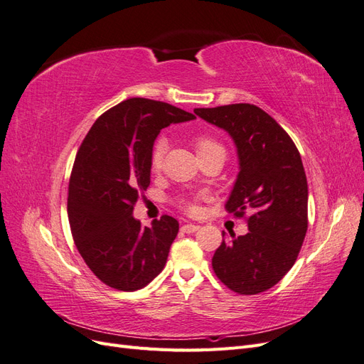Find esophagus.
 Returning <instances> with one entry per match:
<instances>
[{"label":"esophagus","mask_w":364,"mask_h":364,"mask_svg":"<svg viewBox=\"0 0 364 364\" xmlns=\"http://www.w3.org/2000/svg\"><path fill=\"white\" fill-rule=\"evenodd\" d=\"M197 229H199V226L193 225V223H186V225H183V226L181 228L182 232H185V234H193V232H196Z\"/></svg>","instance_id":"obj_1"}]
</instances>
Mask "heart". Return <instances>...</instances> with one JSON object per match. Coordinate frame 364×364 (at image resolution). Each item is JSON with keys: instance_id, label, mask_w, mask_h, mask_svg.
Returning a JSON list of instances; mask_svg holds the SVG:
<instances>
[{"instance_id": "obj_1", "label": "heart", "mask_w": 364, "mask_h": 364, "mask_svg": "<svg viewBox=\"0 0 364 364\" xmlns=\"http://www.w3.org/2000/svg\"><path fill=\"white\" fill-rule=\"evenodd\" d=\"M193 146L197 153V158L205 156V155H211V153H223L225 155L223 146L211 136L197 135L193 139ZM167 149H168V141L165 138H159L155 144H153V149L150 153V167L153 171H159L162 168L164 156H165V153H167ZM182 208L186 213H193L196 209V206H193L190 203H183V202H182Z\"/></svg>"}]
</instances>
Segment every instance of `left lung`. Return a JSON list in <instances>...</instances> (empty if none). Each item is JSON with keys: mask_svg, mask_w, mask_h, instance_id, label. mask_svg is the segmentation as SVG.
I'll use <instances>...</instances> for the list:
<instances>
[{"mask_svg": "<svg viewBox=\"0 0 364 364\" xmlns=\"http://www.w3.org/2000/svg\"><path fill=\"white\" fill-rule=\"evenodd\" d=\"M194 112L235 141L240 173L226 209L245 217L249 228L246 235L222 241L213 257L214 273L237 294L266 291L293 267L308 229V185L299 150L255 105Z\"/></svg>", "mask_w": 364, "mask_h": 364, "instance_id": "obj_1", "label": "left lung"}]
</instances>
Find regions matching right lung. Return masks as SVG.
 Returning <instances> with one entry per match:
<instances>
[{
	"label": "right lung",
	"mask_w": 364,
	"mask_h": 364,
	"mask_svg": "<svg viewBox=\"0 0 364 364\" xmlns=\"http://www.w3.org/2000/svg\"><path fill=\"white\" fill-rule=\"evenodd\" d=\"M196 117L149 98H129L97 118L77 150L68 185L74 245L103 284L146 287L162 272L179 223L170 215L142 228L134 206L150 185V153L161 129Z\"/></svg>",
	"instance_id": "obj_1"
}]
</instances>
